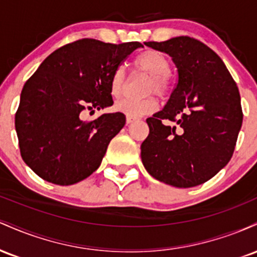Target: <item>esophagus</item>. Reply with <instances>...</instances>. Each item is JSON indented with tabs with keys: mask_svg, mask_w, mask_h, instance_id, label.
I'll list each match as a JSON object with an SVG mask.
<instances>
[{
	"mask_svg": "<svg viewBox=\"0 0 257 257\" xmlns=\"http://www.w3.org/2000/svg\"><path fill=\"white\" fill-rule=\"evenodd\" d=\"M134 120H137V118H135V117H132V116H126V123H128V124H131V123L134 122Z\"/></svg>",
	"mask_w": 257,
	"mask_h": 257,
	"instance_id": "34e87169",
	"label": "esophagus"
}]
</instances>
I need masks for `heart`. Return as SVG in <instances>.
<instances>
[{"label":"heart","instance_id":"heart-1","mask_svg":"<svg viewBox=\"0 0 257 257\" xmlns=\"http://www.w3.org/2000/svg\"><path fill=\"white\" fill-rule=\"evenodd\" d=\"M134 66L150 76L146 84V93H157L158 95H167L170 89V61L161 52L147 49L141 52L134 59ZM125 72L123 67H117L111 76L110 91L114 98L123 94L125 88ZM157 100L153 95L143 99L124 98L116 102L114 108L132 117H139L151 113L157 108Z\"/></svg>","mask_w":257,"mask_h":257}]
</instances>
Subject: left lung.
Instances as JSON below:
<instances>
[{
  "label": "left lung",
  "instance_id": "1",
  "mask_svg": "<svg viewBox=\"0 0 257 257\" xmlns=\"http://www.w3.org/2000/svg\"><path fill=\"white\" fill-rule=\"evenodd\" d=\"M173 58L178 82L162 111L146 119L141 144L144 167L174 187H193L210 180L232 158L243 111L234 79L219 55L193 37L145 42ZM164 119L176 122L163 124Z\"/></svg>",
  "mask_w": 257,
  "mask_h": 257
}]
</instances>
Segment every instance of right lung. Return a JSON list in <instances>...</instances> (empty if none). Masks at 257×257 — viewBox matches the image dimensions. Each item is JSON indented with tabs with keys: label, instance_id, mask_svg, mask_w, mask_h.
<instances>
[{
	"label": "right lung",
	"instance_id": "add662e5",
	"mask_svg": "<svg viewBox=\"0 0 257 257\" xmlns=\"http://www.w3.org/2000/svg\"><path fill=\"white\" fill-rule=\"evenodd\" d=\"M139 47L82 38L53 52L26 81L16 129L22 158L40 178L67 186L100 167L125 116L114 112L84 120L83 111L113 104L112 73Z\"/></svg>",
	"mask_w": 257,
	"mask_h": 257
}]
</instances>
